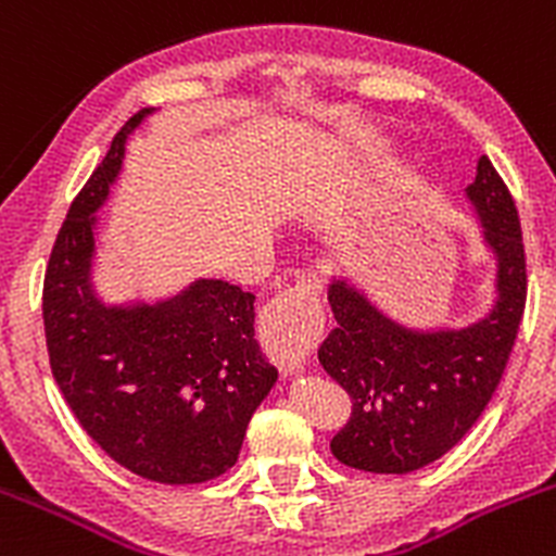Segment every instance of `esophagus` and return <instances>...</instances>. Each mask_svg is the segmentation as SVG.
<instances>
[{
	"label": "esophagus",
	"mask_w": 556,
	"mask_h": 556,
	"mask_svg": "<svg viewBox=\"0 0 556 556\" xmlns=\"http://www.w3.org/2000/svg\"><path fill=\"white\" fill-rule=\"evenodd\" d=\"M260 324L262 348H265L267 358L283 375L300 371L324 334L318 286L311 280H296L294 286L273 296Z\"/></svg>",
	"instance_id": "34e87169"
}]
</instances>
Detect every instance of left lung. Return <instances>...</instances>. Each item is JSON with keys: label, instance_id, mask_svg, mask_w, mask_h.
Instances as JSON below:
<instances>
[{"label": "left lung", "instance_id": "obj_1", "mask_svg": "<svg viewBox=\"0 0 556 556\" xmlns=\"http://www.w3.org/2000/svg\"><path fill=\"white\" fill-rule=\"evenodd\" d=\"M466 194L497 260V302L488 318L466 329L415 331L382 316L345 280L329 286L337 326L318 362L351 396V417L331 439V455L358 471L409 473L439 460L501 386L528 300L522 227L488 154Z\"/></svg>", "mask_w": 556, "mask_h": 556}]
</instances>
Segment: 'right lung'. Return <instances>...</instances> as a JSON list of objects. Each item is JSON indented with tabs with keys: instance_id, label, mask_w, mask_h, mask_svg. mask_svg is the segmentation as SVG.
<instances>
[{
	"instance_id": "add662e5",
	"label": "right lung",
	"mask_w": 556,
	"mask_h": 556,
	"mask_svg": "<svg viewBox=\"0 0 556 556\" xmlns=\"http://www.w3.org/2000/svg\"><path fill=\"white\" fill-rule=\"evenodd\" d=\"M112 139L50 251L42 320L50 369L68 409L101 450L160 484H200L236 466L251 415L278 380L254 340V294L227 280H194L157 305L106 307L90 289L96 211L123 168Z\"/></svg>"
}]
</instances>
